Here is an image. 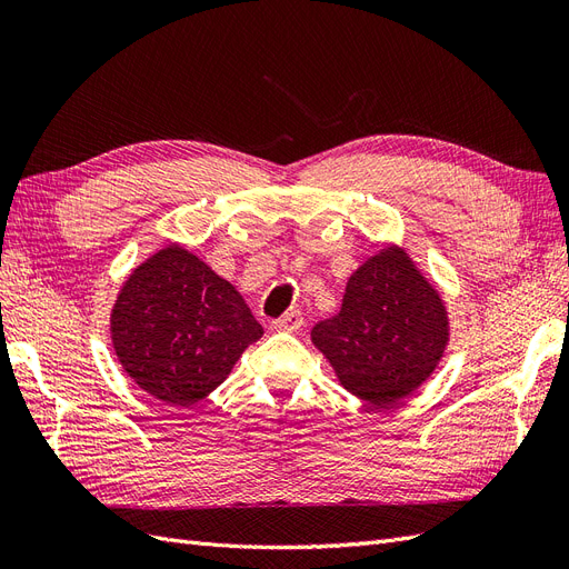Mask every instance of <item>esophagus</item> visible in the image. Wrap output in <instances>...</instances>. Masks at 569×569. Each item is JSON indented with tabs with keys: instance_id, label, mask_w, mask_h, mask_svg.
Instances as JSON below:
<instances>
[{
	"instance_id": "obj_1",
	"label": "esophagus",
	"mask_w": 569,
	"mask_h": 569,
	"mask_svg": "<svg viewBox=\"0 0 569 569\" xmlns=\"http://www.w3.org/2000/svg\"><path fill=\"white\" fill-rule=\"evenodd\" d=\"M301 325H303L301 311H289L272 322L274 330H280V332H297V330H301Z\"/></svg>"
}]
</instances>
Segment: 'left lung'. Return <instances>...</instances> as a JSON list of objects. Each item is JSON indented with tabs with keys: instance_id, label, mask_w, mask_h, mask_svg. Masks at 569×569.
Returning <instances> with one entry per match:
<instances>
[{
	"instance_id": "8db88e82",
	"label": "left lung",
	"mask_w": 569,
	"mask_h": 569,
	"mask_svg": "<svg viewBox=\"0 0 569 569\" xmlns=\"http://www.w3.org/2000/svg\"><path fill=\"white\" fill-rule=\"evenodd\" d=\"M449 337L446 301L399 244H385L360 263L339 313L311 330L339 385L375 408H391L420 389Z\"/></svg>"
}]
</instances>
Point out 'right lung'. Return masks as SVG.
<instances>
[{"mask_svg": "<svg viewBox=\"0 0 569 569\" xmlns=\"http://www.w3.org/2000/svg\"><path fill=\"white\" fill-rule=\"evenodd\" d=\"M261 337L242 295L176 242L128 274L111 308L118 363L166 406L206 399Z\"/></svg>", "mask_w": 569, "mask_h": 569, "instance_id": "obj_1", "label": "right lung"}]
</instances>
